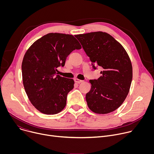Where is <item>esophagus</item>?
Segmentation results:
<instances>
[{
	"mask_svg": "<svg viewBox=\"0 0 154 154\" xmlns=\"http://www.w3.org/2000/svg\"><path fill=\"white\" fill-rule=\"evenodd\" d=\"M74 81H75V82H76L77 83H81L83 82V80H81L78 79H75Z\"/></svg>",
	"mask_w": 154,
	"mask_h": 154,
	"instance_id": "obj_1",
	"label": "esophagus"
}]
</instances>
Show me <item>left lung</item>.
Listing matches in <instances>:
<instances>
[{"label":"left lung","mask_w":154,"mask_h":154,"mask_svg":"<svg viewBox=\"0 0 154 154\" xmlns=\"http://www.w3.org/2000/svg\"><path fill=\"white\" fill-rule=\"evenodd\" d=\"M94 65L102 68L97 80H90L91 90L86 94L92 112L107 114L118 108L128 94L132 80V65L126 51L112 36L95 32L75 36Z\"/></svg>","instance_id":"obj_1"}]
</instances>
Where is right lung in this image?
Listing matches in <instances>:
<instances>
[{
  "mask_svg": "<svg viewBox=\"0 0 154 154\" xmlns=\"http://www.w3.org/2000/svg\"><path fill=\"white\" fill-rule=\"evenodd\" d=\"M82 46L72 35L50 33L36 40L26 52L22 63L24 89L32 104L41 113L55 115L66 105L74 88L72 79L57 75L67 57Z\"/></svg>",
  "mask_w": 154,
  "mask_h": 154,
  "instance_id": "add662e5",
  "label": "right lung"
}]
</instances>
